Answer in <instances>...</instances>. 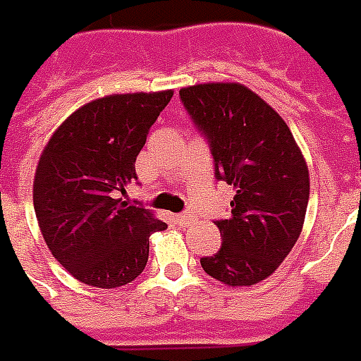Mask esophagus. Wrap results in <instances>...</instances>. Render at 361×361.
I'll use <instances>...</instances> for the list:
<instances>
[{
  "instance_id": "esophagus-1",
  "label": "esophagus",
  "mask_w": 361,
  "mask_h": 361,
  "mask_svg": "<svg viewBox=\"0 0 361 361\" xmlns=\"http://www.w3.org/2000/svg\"><path fill=\"white\" fill-rule=\"evenodd\" d=\"M190 219H192L190 214H178V216H176V221H178L180 226H188V224H190Z\"/></svg>"
}]
</instances>
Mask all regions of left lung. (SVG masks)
<instances>
[{
    "label": "left lung",
    "instance_id": "8db88e82",
    "mask_svg": "<svg viewBox=\"0 0 361 361\" xmlns=\"http://www.w3.org/2000/svg\"><path fill=\"white\" fill-rule=\"evenodd\" d=\"M180 101L208 137L216 176L233 186L231 216L216 221L221 249L200 258L226 286L267 280L298 243L309 202V169L283 118L241 83L180 89Z\"/></svg>",
    "mask_w": 361,
    "mask_h": 361
}]
</instances>
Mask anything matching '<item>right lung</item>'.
I'll return each mask as SVG.
<instances>
[{"instance_id": "add662e5", "label": "right lung", "mask_w": 361, "mask_h": 361, "mask_svg": "<svg viewBox=\"0 0 361 361\" xmlns=\"http://www.w3.org/2000/svg\"><path fill=\"white\" fill-rule=\"evenodd\" d=\"M173 91L106 94L79 106L44 145L35 173L38 227L75 280L120 288L144 272L149 235L167 224L118 198L135 180V157Z\"/></svg>"}]
</instances>
